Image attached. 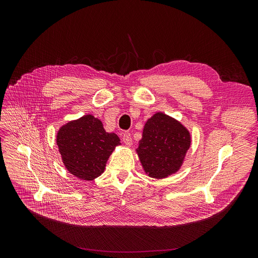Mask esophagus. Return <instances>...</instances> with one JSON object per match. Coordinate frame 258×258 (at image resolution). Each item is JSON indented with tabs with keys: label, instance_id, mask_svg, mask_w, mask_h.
<instances>
[{
	"label": "esophagus",
	"instance_id": "esophagus-1",
	"mask_svg": "<svg viewBox=\"0 0 258 258\" xmlns=\"http://www.w3.org/2000/svg\"><path fill=\"white\" fill-rule=\"evenodd\" d=\"M122 141H123V143L126 146H131L133 144V139H132V136H131V134L128 132H125L122 135Z\"/></svg>",
	"mask_w": 258,
	"mask_h": 258
}]
</instances>
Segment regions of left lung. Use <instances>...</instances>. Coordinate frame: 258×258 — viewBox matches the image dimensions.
Segmentation results:
<instances>
[{
  "label": "left lung",
  "mask_w": 258,
  "mask_h": 258,
  "mask_svg": "<svg viewBox=\"0 0 258 258\" xmlns=\"http://www.w3.org/2000/svg\"><path fill=\"white\" fill-rule=\"evenodd\" d=\"M190 146L189 131L174 118L157 112L145 123L137 153L147 174L164 178L180 168Z\"/></svg>",
  "instance_id": "8db88e82"
}]
</instances>
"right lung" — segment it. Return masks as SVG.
<instances>
[{
    "instance_id": "1",
    "label": "right lung",
    "mask_w": 258,
    "mask_h": 258,
    "mask_svg": "<svg viewBox=\"0 0 258 258\" xmlns=\"http://www.w3.org/2000/svg\"><path fill=\"white\" fill-rule=\"evenodd\" d=\"M56 142L66 169L85 180L101 175L109 156L120 145L118 136L107 133L102 121L92 114L62 125Z\"/></svg>"
}]
</instances>
